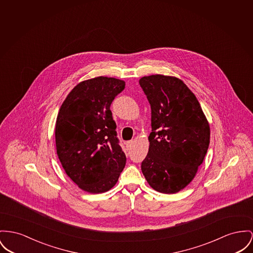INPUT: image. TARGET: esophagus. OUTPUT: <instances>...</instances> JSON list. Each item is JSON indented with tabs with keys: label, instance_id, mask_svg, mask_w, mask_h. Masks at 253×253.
<instances>
[{
	"label": "esophagus",
	"instance_id": "34e87169",
	"mask_svg": "<svg viewBox=\"0 0 253 253\" xmlns=\"http://www.w3.org/2000/svg\"><path fill=\"white\" fill-rule=\"evenodd\" d=\"M132 145H133V141H129L126 143V148L127 150H130L132 148Z\"/></svg>",
	"mask_w": 253,
	"mask_h": 253
}]
</instances>
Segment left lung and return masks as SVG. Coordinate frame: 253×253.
Wrapping results in <instances>:
<instances>
[{
	"label": "left lung",
	"instance_id": "1",
	"mask_svg": "<svg viewBox=\"0 0 253 253\" xmlns=\"http://www.w3.org/2000/svg\"><path fill=\"white\" fill-rule=\"evenodd\" d=\"M139 84L152 108L149 152L142 172L155 191L175 194L196 176L210 143V126L195 94L178 78L152 75Z\"/></svg>",
	"mask_w": 253,
	"mask_h": 253
}]
</instances>
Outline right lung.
Listing matches in <instances>:
<instances>
[{
  "label": "right lung",
  "instance_id": "obj_1",
  "mask_svg": "<svg viewBox=\"0 0 253 253\" xmlns=\"http://www.w3.org/2000/svg\"><path fill=\"white\" fill-rule=\"evenodd\" d=\"M125 85L102 76L84 81L68 94L57 114V156L68 176L87 193L109 191L126 166L110 110Z\"/></svg>",
  "mask_w": 253,
  "mask_h": 253
}]
</instances>
